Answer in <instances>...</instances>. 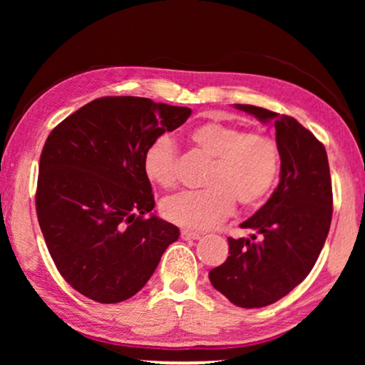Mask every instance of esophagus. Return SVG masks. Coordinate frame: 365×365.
I'll return each mask as SVG.
<instances>
[{"label":"esophagus","instance_id":"1","mask_svg":"<svg viewBox=\"0 0 365 365\" xmlns=\"http://www.w3.org/2000/svg\"><path fill=\"white\" fill-rule=\"evenodd\" d=\"M181 237L186 239V241H189V239H199V237H201V234L196 232V231H189V229H182Z\"/></svg>","mask_w":365,"mask_h":365}]
</instances>
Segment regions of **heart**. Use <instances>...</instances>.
Wrapping results in <instances>:
<instances>
[{"mask_svg": "<svg viewBox=\"0 0 365 365\" xmlns=\"http://www.w3.org/2000/svg\"><path fill=\"white\" fill-rule=\"evenodd\" d=\"M197 151L211 158L201 191L168 197L163 214L168 221L187 229H209L231 214L234 201L242 207L261 204L279 174V149L262 133H244L237 124L206 121L189 134ZM146 178L163 189L178 182L176 148L169 136H159L143 156Z\"/></svg>", "mask_w": 365, "mask_h": 365, "instance_id": "b5f03b06", "label": "heart"}]
</instances>
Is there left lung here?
I'll return each instance as SVG.
<instances>
[{"label": "left lung", "mask_w": 365, "mask_h": 365, "mask_svg": "<svg viewBox=\"0 0 365 365\" xmlns=\"http://www.w3.org/2000/svg\"><path fill=\"white\" fill-rule=\"evenodd\" d=\"M262 124H274L281 158L279 184L267 202L241 224L251 237H229L226 262L209 281L239 307H266L287 296L316 264L332 219L326 148L286 114L234 104Z\"/></svg>", "instance_id": "left-lung-1"}]
</instances>
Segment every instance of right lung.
Masks as SVG:
<instances>
[{
	"instance_id": "add662e5",
	"label": "right lung",
	"mask_w": 365,
	"mask_h": 365,
	"mask_svg": "<svg viewBox=\"0 0 365 365\" xmlns=\"http://www.w3.org/2000/svg\"><path fill=\"white\" fill-rule=\"evenodd\" d=\"M191 109L108 96L59 123L39 159L36 212L58 271L93 301L141 291L179 229L153 212L143 171L149 144L186 123Z\"/></svg>"
}]
</instances>
